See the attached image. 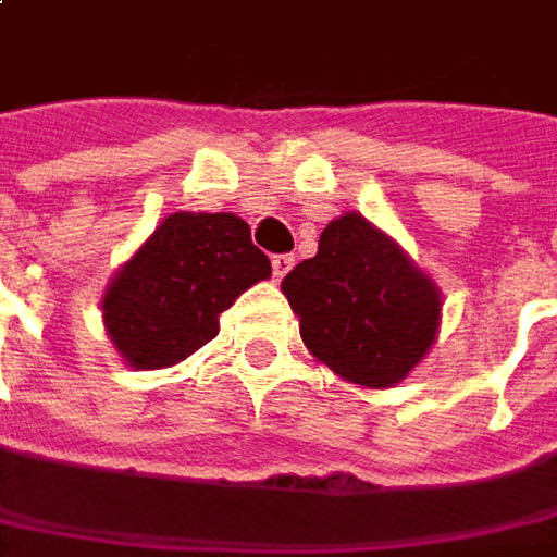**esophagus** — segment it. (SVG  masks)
<instances>
[{
	"instance_id": "esophagus-1",
	"label": "esophagus",
	"mask_w": 557,
	"mask_h": 557,
	"mask_svg": "<svg viewBox=\"0 0 557 557\" xmlns=\"http://www.w3.org/2000/svg\"><path fill=\"white\" fill-rule=\"evenodd\" d=\"M290 267H294V257H290V255H275V257H272V275H275V282H282Z\"/></svg>"
}]
</instances>
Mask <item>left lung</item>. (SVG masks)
Instances as JSON below:
<instances>
[{
  "label": "left lung",
  "mask_w": 557,
  "mask_h": 557,
  "mask_svg": "<svg viewBox=\"0 0 557 557\" xmlns=\"http://www.w3.org/2000/svg\"><path fill=\"white\" fill-rule=\"evenodd\" d=\"M282 290L306 348L363 388H394L436 343L440 287L358 212L330 221Z\"/></svg>",
  "instance_id": "left-lung-1"
}]
</instances>
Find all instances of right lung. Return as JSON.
I'll return each instance as SVG.
<instances>
[{
  "label": "right lung",
  "mask_w": 557,
  "mask_h": 557,
  "mask_svg": "<svg viewBox=\"0 0 557 557\" xmlns=\"http://www.w3.org/2000/svg\"><path fill=\"white\" fill-rule=\"evenodd\" d=\"M270 272L236 214H169L102 294L109 339L133 370L172 367L212 343L221 312Z\"/></svg>",
  "instance_id": "1"
}]
</instances>
